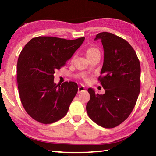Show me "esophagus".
I'll list each match as a JSON object with an SVG mask.
<instances>
[{
	"label": "esophagus",
	"instance_id": "obj_1",
	"mask_svg": "<svg viewBox=\"0 0 156 156\" xmlns=\"http://www.w3.org/2000/svg\"><path fill=\"white\" fill-rule=\"evenodd\" d=\"M85 91V87L84 86H80L78 87V93H80L82 91Z\"/></svg>",
	"mask_w": 156,
	"mask_h": 156
}]
</instances>
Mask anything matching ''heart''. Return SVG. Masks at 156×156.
Segmentation results:
<instances>
[{
	"instance_id": "1",
	"label": "heart",
	"mask_w": 156,
	"mask_h": 156,
	"mask_svg": "<svg viewBox=\"0 0 156 156\" xmlns=\"http://www.w3.org/2000/svg\"><path fill=\"white\" fill-rule=\"evenodd\" d=\"M100 54V52L98 49L96 48V47H89L86 50V55L87 56L88 58H90L91 57L95 56L96 54ZM84 80L85 81H89L88 78H84Z\"/></svg>"
}]
</instances>
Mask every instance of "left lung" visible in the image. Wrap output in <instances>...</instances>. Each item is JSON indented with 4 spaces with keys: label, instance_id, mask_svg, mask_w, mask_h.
Here are the masks:
<instances>
[{
    "label": "left lung",
    "instance_id": "obj_1",
    "mask_svg": "<svg viewBox=\"0 0 156 156\" xmlns=\"http://www.w3.org/2000/svg\"><path fill=\"white\" fill-rule=\"evenodd\" d=\"M104 48V62L98 80L105 93L88 89L90 100L86 106L89 117L104 128L123 122L135 107L140 91V64L127 41L109 32L98 34Z\"/></svg>",
    "mask_w": 156,
    "mask_h": 156
}]
</instances>
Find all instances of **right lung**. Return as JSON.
Instances as JSON below:
<instances>
[{"instance_id":"obj_1","label":"right lung","mask_w":156,"mask_h":156,"mask_svg":"<svg viewBox=\"0 0 156 156\" xmlns=\"http://www.w3.org/2000/svg\"><path fill=\"white\" fill-rule=\"evenodd\" d=\"M84 41L38 36L25 44L17 63V83L21 103L34 120L51 124L67 114L78 92L74 82L54 83L55 70L71 58Z\"/></svg>"}]
</instances>
